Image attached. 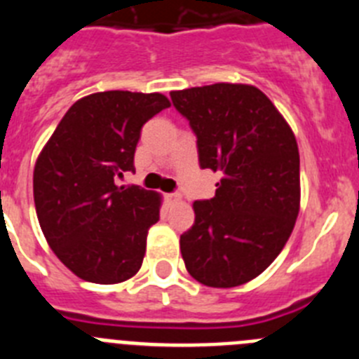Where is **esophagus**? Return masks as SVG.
I'll return each mask as SVG.
<instances>
[{
  "label": "esophagus",
  "instance_id": "34e87169",
  "mask_svg": "<svg viewBox=\"0 0 359 359\" xmlns=\"http://www.w3.org/2000/svg\"><path fill=\"white\" fill-rule=\"evenodd\" d=\"M165 198H167V201H169L170 205H176V203L182 201V196L177 194V192H170V194H167Z\"/></svg>",
  "mask_w": 359,
  "mask_h": 359
}]
</instances>
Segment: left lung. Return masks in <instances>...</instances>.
<instances>
[{
  "label": "left lung",
  "mask_w": 359,
  "mask_h": 359,
  "mask_svg": "<svg viewBox=\"0 0 359 359\" xmlns=\"http://www.w3.org/2000/svg\"><path fill=\"white\" fill-rule=\"evenodd\" d=\"M170 98L198 138L199 167L223 176L214 198L194 203V224L180 237L187 271L210 287L246 284L275 261L297 221L293 131L255 86L219 82Z\"/></svg>",
  "instance_id": "8db88e82"
}]
</instances>
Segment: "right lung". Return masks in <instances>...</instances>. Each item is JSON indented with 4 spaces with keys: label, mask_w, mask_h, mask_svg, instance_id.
Wrapping results in <instances>:
<instances>
[{
    "label": "right lung",
    "mask_w": 359,
    "mask_h": 359,
    "mask_svg": "<svg viewBox=\"0 0 359 359\" xmlns=\"http://www.w3.org/2000/svg\"><path fill=\"white\" fill-rule=\"evenodd\" d=\"M169 106L161 93L88 95L66 111L37 158L34 201L41 230L82 280L116 284L140 269L161 198L118 180L135 170L144 123Z\"/></svg>",
    "instance_id": "1"
}]
</instances>
